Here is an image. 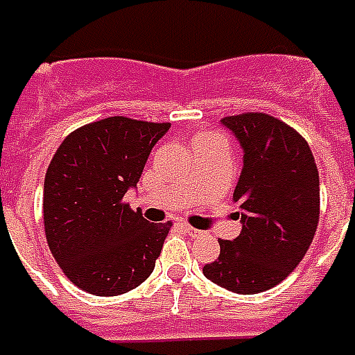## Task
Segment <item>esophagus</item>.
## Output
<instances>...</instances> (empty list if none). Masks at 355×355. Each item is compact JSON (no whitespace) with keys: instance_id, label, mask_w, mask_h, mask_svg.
<instances>
[{"instance_id":"34e87169","label":"esophagus","mask_w":355,"mask_h":355,"mask_svg":"<svg viewBox=\"0 0 355 355\" xmlns=\"http://www.w3.org/2000/svg\"><path fill=\"white\" fill-rule=\"evenodd\" d=\"M184 231L188 233V235H190V237H199V235H203V231L196 230V227H191V225H188V224L184 225Z\"/></svg>"}]
</instances>
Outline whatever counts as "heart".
Here are the masks:
<instances>
[{"label":"heart","mask_w":355,"mask_h":355,"mask_svg":"<svg viewBox=\"0 0 355 355\" xmlns=\"http://www.w3.org/2000/svg\"><path fill=\"white\" fill-rule=\"evenodd\" d=\"M212 137H220V135L214 133V131H201V133H198V135L193 137V144L201 143V141H207V139H212Z\"/></svg>","instance_id":"b5f03b06"}]
</instances>
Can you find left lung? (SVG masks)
Listing matches in <instances>:
<instances>
[{
    "label": "left lung",
    "instance_id": "left-lung-1",
    "mask_svg": "<svg viewBox=\"0 0 355 355\" xmlns=\"http://www.w3.org/2000/svg\"><path fill=\"white\" fill-rule=\"evenodd\" d=\"M244 150L233 203L243 212L235 241L220 239V256L203 267L214 284L241 295L271 290L311 246L320 220V177L311 146L265 112L222 118Z\"/></svg>",
    "mask_w": 355,
    "mask_h": 355
}]
</instances>
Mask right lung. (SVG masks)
<instances>
[{
    "mask_svg": "<svg viewBox=\"0 0 355 355\" xmlns=\"http://www.w3.org/2000/svg\"><path fill=\"white\" fill-rule=\"evenodd\" d=\"M169 122L109 116L71 131L44 175V235L80 290L112 297L143 284L173 222H146L124 196Z\"/></svg>",
    "mask_w": 355,
    "mask_h": 355,
    "instance_id": "1",
    "label": "right lung"
}]
</instances>
